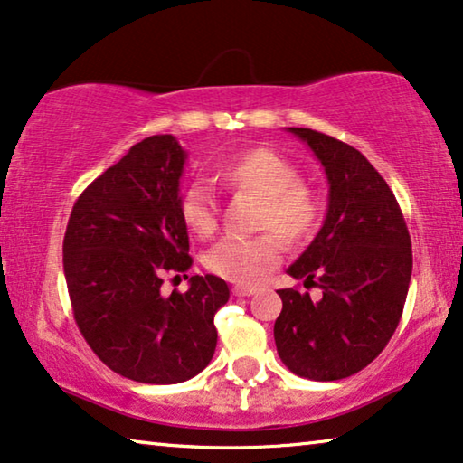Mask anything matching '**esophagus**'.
<instances>
[{
    "label": "esophagus",
    "instance_id": "obj_1",
    "mask_svg": "<svg viewBox=\"0 0 463 463\" xmlns=\"http://www.w3.org/2000/svg\"><path fill=\"white\" fill-rule=\"evenodd\" d=\"M256 288H250V285H234L232 288V296H253L256 294Z\"/></svg>",
    "mask_w": 463,
    "mask_h": 463
}]
</instances>
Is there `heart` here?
Masks as SVG:
<instances>
[{
    "label": "heart",
    "instance_id": "1",
    "mask_svg": "<svg viewBox=\"0 0 463 463\" xmlns=\"http://www.w3.org/2000/svg\"><path fill=\"white\" fill-rule=\"evenodd\" d=\"M218 180L232 193L260 199L251 239H226L205 253L203 264L213 275L237 285H256L281 260L282 237L288 245H302L318 229L321 207L315 193L299 182L298 169L270 148H247L218 164ZM180 218L186 231L210 239L220 224V207L203 184L188 186L180 197ZM279 236L277 238L276 234Z\"/></svg>",
    "mask_w": 463,
    "mask_h": 463
}]
</instances>
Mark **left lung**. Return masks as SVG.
Masks as SVG:
<instances>
[{"label": "left lung", "instance_id": "8db88e82", "mask_svg": "<svg viewBox=\"0 0 463 463\" xmlns=\"http://www.w3.org/2000/svg\"><path fill=\"white\" fill-rule=\"evenodd\" d=\"M288 132L325 167L329 205L315 241L288 269L323 298L279 291L275 344L296 375L334 382L367 367L399 327L413 269L411 237L394 193L364 155L317 129Z\"/></svg>", "mask_w": 463, "mask_h": 463}]
</instances>
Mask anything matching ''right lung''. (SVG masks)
Instances as JSON below:
<instances>
[{
	"instance_id": "add662e5",
	"label": "right lung",
	"mask_w": 463,
	"mask_h": 463,
	"mask_svg": "<svg viewBox=\"0 0 463 463\" xmlns=\"http://www.w3.org/2000/svg\"><path fill=\"white\" fill-rule=\"evenodd\" d=\"M186 153L172 134L145 138L75 201L62 264L75 323L96 356L128 380L178 383L210 364L213 315L229 302L220 277L194 275L164 297L165 276L186 277L180 218Z\"/></svg>"
}]
</instances>
